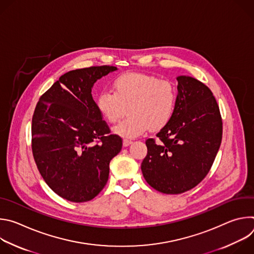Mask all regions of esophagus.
<instances>
[{
    "mask_svg": "<svg viewBox=\"0 0 254 254\" xmlns=\"http://www.w3.org/2000/svg\"><path fill=\"white\" fill-rule=\"evenodd\" d=\"M132 142V140L131 139H128V138H125L124 139V141H123V143H124V146L125 147H127V146H129V144Z\"/></svg>",
    "mask_w": 254,
    "mask_h": 254,
    "instance_id": "34e87169",
    "label": "esophagus"
}]
</instances>
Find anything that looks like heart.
Segmentation results:
<instances>
[{
  "instance_id": "obj_1",
  "label": "heart",
  "mask_w": 254,
  "mask_h": 254,
  "mask_svg": "<svg viewBox=\"0 0 254 254\" xmlns=\"http://www.w3.org/2000/svg\"><path fill=\"white\" fill-rule=\"evenodd\" d=\"M114 92L102 90L96 98L100 115L111 124L125 114L126 120L114 127V132L124 137H135L152 129H161L173 119L178 91L173 82L144 73L123 74L113 83Z\"/></svg>"
}]
</instances>
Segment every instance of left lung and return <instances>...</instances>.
<instances>
[{"label": "left lung", "instance_id": "8db88e82", "mask_svg": "<svg viewBox=\"0 0 254 254\" xmlns=\"http://www.w3.org/2000/svg\"><path fill=\"white\" fill-rule=\"evenodd\" d=\"M173 119L148 138L141 172L148 184L164 194L196 187L209 173L222 140L219 106L209 89L190 76H179Z\"/></svg>", "mask_w": 254, "mask_h": 254}]
</instances>
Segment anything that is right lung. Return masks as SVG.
<instances>
[{"label": "right lung", "instance_id": "1", "mask_svg": "<svg viewBox=\"0 0 254 254\" xmlns=\"http://www.w3.org/2000/svg\"><path fill=\"white\" fill-rule=\"evenodd\" d=\"M110 65L71 70L41 95L32 118V153L46 184L61 198L82 203L107 183L123 139L111 133L91 95Z\"/></svg>", "mask_w": 254, "mask_h": 254}]
</instances>
